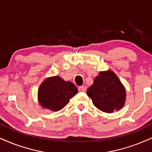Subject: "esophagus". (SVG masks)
I'll return each mask as SVG.
<instances>
[{"mask_svg":"<svg viewBox=\"0 0 152 152\" xmlns=\"http://www.w3.org/2000/svg\"><path fill=\"white\" fill-rule=\"evenodd\" d=\"M86 87L85 86H80V87H78V90L79 91H82V92H85L86 91Z\"/></svg>","mask_w":152,"mask_h":152,"instance_id":"esophagus-1","label":"esophagus"}]
</instances>
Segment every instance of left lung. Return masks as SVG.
Here are the masks:
<instances>
[{"instance_id":"obj_1","label":"left lung","mask_w":152,"mask_h":152,"mask_svg":"<svg viewBox=\"0 0 152 152\" xmlns=\"http://www.w3.org/2000/svg\"><path fill=\"white\" fill-rule=\"evenodd\" d=\"M87 94L97 108L106 113L120 110L125 102V88L111 70L99 72Z\"/></svg>"}]
</instances>
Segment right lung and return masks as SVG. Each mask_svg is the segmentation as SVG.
I'll return each mask as SVG.
<instances>
[{"instance_id":"add662e5","label":"right lung","mask_w":152,"mask_h":152,"mask_svg":"<svg viewBox=\"0 0 152 152\" xmlns=\"http://www.w3.org/2000/svg\"><path fill=\"white\" fill-rule=\"evenodd\" d=\"M77 93V88L59 76L48 78L42 82L38 91L39 102L42 107L53 111L61 110Z\"/></svg>"}]
</instances>
